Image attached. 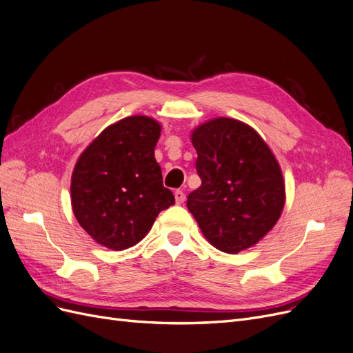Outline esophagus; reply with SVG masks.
Segmentation results:
<instances>
[{
    "label": "esophagus",
    "mask_w": 353,
    "mask_h": 353,
    "mask_svg": "<svg viewBox=\"0 0 353 353\" xmlns=\"http://www.w3.org/2000/svg\"><path fill=\"white\" fill-rule=\"evenodd\" d=\"M174 196H175V201H176V205H183L184 200H185V194H184V191H183V190H176Z\"/></svg>",
    "instance_id": "obj_1"
}]
</instances>
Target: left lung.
Segmentation results:
<instances>
[{
	"label": "left lung",
	"instance_id": "1",
	"mask_svg": "<svg viewBox=\"0 0 353 353\" xmlns=\"http://www.w3.org/2000/svg\"><path fill=\"white\" fill-rule=\"evenodd\" d=\"M201 185L187 208L205 239L221 252L252 248L280 219L285 184L279 160L252 126L215 117L191 132Z\"/></svg>",
	"mask_w": 353,
	"mask_h": 353
}]
</instances>
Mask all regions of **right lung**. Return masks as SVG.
<instances>
[{"instance_id": "add662e5", "label": "right lung", "mask_w": 353, "mask_h": 353, "mask_svg": "<svg viewBox=\"0 0 353 353\" xmlns=\"http://www.w3.org/2000/svg\"><path fill=\"white\" fill-rule=\"evenodd\" d=\"M160 131L153 117H125L94 138L74 165V218L104 248H132L152 230L159 213L175 203L154 159Z\"/></svg>"}]
</instances>
